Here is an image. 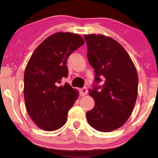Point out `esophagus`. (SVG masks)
I'll use <instances>...</instances> for the list:
<instances>
[{
  "mask_svg": "<svg viewBox=\"0 0 158 158\" xmlns=\"http://www.w3.org/2000/svg\"><path fill=\"white\" fill-rule=\"evenodd\" d=\"M88 94V89H87V87H84L83 88H81V90H80V95H81V96H85L86 94Z\"/></svg>",
  "mask_w": 158,
  "mask_h": 158,
  "instance_id": "esophagus-1",
  "label": "esophagus"
}]
</instances>
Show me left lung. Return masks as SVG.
I'll use <instances>...</instances> for the list:
<instances>
[{
    "label": "left lung",
    "mask_w": 158,
    "mask_h": 158,
    "mask_svg": "<svg viewBox=\"0 0 158 158\" xmlns=\"http://www.w3.org/2000/svg\"><path fill=\"white\" fill-rule=\"evenodd\" d=\"M88 62L94 69L95 84L89 90L94 109L86 114L88 122L97 131L109 132L127 122L135 107L138 92L137 70L119 43L101 34H85ZM104 84H98L102 80Z\"/></svg>",
    "instance_id": "obj_1"
}]
</instances>
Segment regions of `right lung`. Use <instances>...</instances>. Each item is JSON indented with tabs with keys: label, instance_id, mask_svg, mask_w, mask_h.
Returning <instances> with one entry per match:
<instances>
[{
	"label": "right lung",
	"instance_id": "obj_1",
	"mask_svg": "<svg viewBox=\"0 0 158 158\" xmlns=\"http://www.w3.org/2000/svg\"><path fill=\"white\" fill-rule=\"evenodd\" d=\"M84 44L78 34L57 32L43 41L30 57L24 72L23 94L28 114L40 129L55 131L66 123L78 91L68 83L58 85L68 76L69 56Z\"/></svg>",
	"mask_w": 158,
	"mask_h": 158
}]
</instances>
